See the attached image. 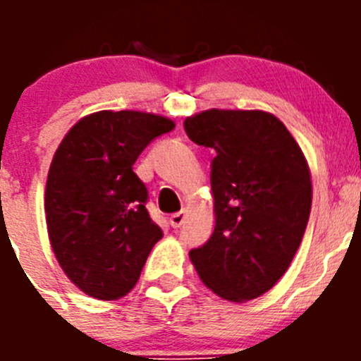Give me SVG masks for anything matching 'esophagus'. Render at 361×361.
I'll return each instance as SVG.
<instances>
[{
    "mask_svg": "<svg viewBox=\"0 0 361 361\" xmlns=\"http://www.w3.org/2000/svg\"><path fill=\"white\" fill-rule=\"evenodd\" d=\"M184 220H186V213L184 212H178V213H173V215L170 216V224L171 228H180V226L184 224Z\"/></svg>",
    "mask_w": 361,
    "mask_h": 361,
    "instance_id": "obj_1",
    "label": "esophagus"
}]
</instances>
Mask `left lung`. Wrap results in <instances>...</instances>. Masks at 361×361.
<instances>
[{
    "label": "left lung",
    "instance_id": "1",
    "mask_svg": "<svg viewBox=\"0 0 361 361\" xmlns=\"http://www.w3.org/2000/svg\"><path fill=\"white\" fill-rule=\"evenodd\" d=\"M199 146L215 149V229L190 251L215 295L245 302L288 271L311 213V173L282 121L260 110H206L184 121Z\"/></svg>",
    "mask_w": 361,
    "mask_h": 361
}]
</instances>
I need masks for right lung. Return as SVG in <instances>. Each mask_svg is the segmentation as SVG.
<instances>
[{"label":"right lung","mask_w":361,"mask_h":361,"mask_svg":"<svg viewBox=\"0 0 361 361\" xmlns=\"http://www.w3.org/2000/svg\"><path fill=\"white\" fill-rule=\"evenodd\" d=\"M173 121L145 111H97L72 126L50 164L44 213L57 262L86 295L116 300L133 289L162 238L133 173L142 149Z\"/></svg>","instance_id":"add662e5"}]
</instances>
